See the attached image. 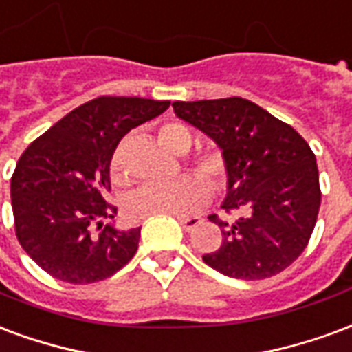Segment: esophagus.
Returning <instances> with one entry per match:
<instances>
[{"mask_svg":"<svg viewBox=\"0 0 352 352\" xmlns=\"http://www.w3.org/2000/svg\"><path fill=\"white\" fill-rule=\"evenodd\" d=\"M178 221H179V225L184 227V229L191 230V229H195V227H197V225H199L202 219L201 217H197V215H191V217H178Z\"/></svg>","mask_w":352,"mask_h":352,"instance_id":"34e87169","label":"esophagus"}]
</instances>
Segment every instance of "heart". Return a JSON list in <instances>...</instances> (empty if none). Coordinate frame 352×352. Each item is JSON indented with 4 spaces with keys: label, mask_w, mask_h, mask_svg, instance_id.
<instances>
[{
    "label": "heart",
    "mask_w": 352,
    "mask_h": 352,
    "mask_svg": "<svg viewBox=\"0 0 352 352\" xmlns=\"http://www.w3.org/2000/svg\"><path fill=\"white\" fill-rule=\"evenodd\" d=\"M161 146L174 153H186L193 144V133L182 123H165L157 131ZM191 166L195 174L201 176H184L161 186H144L127 197L123 204L125 214L131 219H148L155 215H179L193 214L195 210L208 201V187L212 191H223L230 178V159L221 148H204L191 157ZM110 174L112 179L122 184V155L114 151L110 159Z\"/></svg>",
    "instance_id": "obj_1"
}]
</instances>
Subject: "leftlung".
Wrapping results in <instances>:
<instances>
[{"instance_id": "1", "label": "left lung", "mask_w": 352, "mask_h": 352, "mask_svg": "<svg viewBox=\"0 0 352 352\" xmlns=\"http://www.w3.org/2000/svg\"><path fill=\"white\" fill-rule=\"evenodd\" d=\"M176 116L217 142L230 159L219 250L202 255L214 270L236 279H266L306 250L320 208L319 168L309 144L289 123L242 97L173 102Z\"/></svg>"}]
</instances>
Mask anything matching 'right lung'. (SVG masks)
<instances>
[{
    "label": "right lung",
    "mask_w": 352,
    "mask_h": 352,
    "mask_svg": "<svg viewBox=\"0 0 352 352\" xmlns=\"http://www.w3.org/2000/svg\"><path fill=\"white\" fill-rule=\"evenodd\" d=\"M170 101L102 95L84 102L25 148L11 178L14 232L52 278L88 285L114 276L135 257L140 227L118 230L110 159L127 133Z\"/></svg>",
    "instance_id": "add662e5"
}]
</instances>
